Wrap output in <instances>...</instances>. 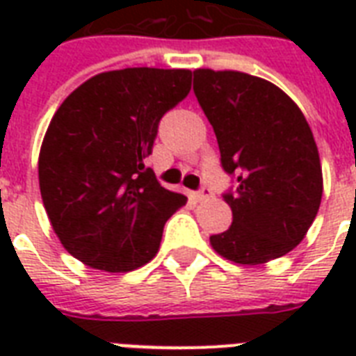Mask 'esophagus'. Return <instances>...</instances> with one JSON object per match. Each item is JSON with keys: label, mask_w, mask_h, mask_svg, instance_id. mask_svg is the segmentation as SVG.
Wrapping results in <instances>:
<instances>
[{"label": "esophagus", "mask_w": 356, "mask_h": 356, "mask_svg": "<svg viewBox=\"0 0 356 356\" xmlns=\"http://www.w3.org/2000/svg\"><path fill=\"white\" fill-rule=\"evenodd\" d=\"M211 194H212L211 186H207V184H203V186H201V188L197 190V192H195V194H194V200L195 201H203V200H207V197H211Z\"/></svg>", "instance_id": "esophagus-1"}]
</instances>
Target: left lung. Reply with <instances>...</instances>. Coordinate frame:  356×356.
Wrapping results in <instances>:
<instances>
[{
	"instance_id": "obj_1",
	"label": "left lung",
	"mask_w": 356,
	"mask_h": 356,
	"mask_svg": "<svg viewBox=\"0 0 356 356\" xmlns=\"http://www.w3.org/2000/svg\"><path fill=\"white\" fill-rule=\"evenodd\" d=\"M194 94L218 138L234 190L227 231L212 234L236 264H264L292 251L314 222L323 179L314 136L299 107L270 81L242 72L195 70Z\"/></svg>"
}]
</instances>
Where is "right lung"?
<instances>
[{
	"label": "right lung",
	"mask_w": 356,
	"mask_h": 356,
	"mask_svg": "<svg viewBox=\"0 0 356 356\" xmlns=\"http://www.w3.org/2000/svg\"><path fill=\"white\" fill-rule=\"evenodd\" d=\"M190 85V70H114L75 88L53 116L38 159L42 201L66 251L86 266L111 273L144 266L186 203L161 186L145 159L162 116Z\"/></svg>",
	"instance_id": "obj_1"
}]
</instances>
